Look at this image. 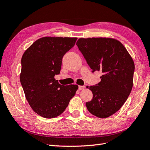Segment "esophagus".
<instances>
[{"instance_id": "obj_1", "label": "esophagus", "mask_w": 150, "mask_h": 150, "mask_svg": "<svg viewBox=\"0 0 150 150\" xmlns=\"http://www.w3.org/2000/svg\"><path fill=\"white\" fill-rule=\"evenodd\" d=\"M84 88H85V86H79V90H80V91L83 90Z\"/></svg>"}]
</instances>
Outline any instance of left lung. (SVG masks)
I'll list each match as a JSON object with an SVG mask.
<instances>
[{
    "label": "left lung",
    "instance_id": "1",
    "mask_svg": "<svg viewBox=\"0 0 150 150\" xmlns=\"http://www.w3.org/2000/svg\"><path fill=\"white\" fill-rule=\"evenodd\" d=\"M76 45L92 72L103 73L98 84L86 87L93 94L86 103L87 110L97 117L107 118L122 107L131 92L134 61L123 45L112 38H81Z\"/></svg>",
    "mask_w": 150,
    "mask_h": 150
}]
</instances>
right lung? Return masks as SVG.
I'll list each match as a JSON object with an SVG mask.
<instances>
[{"label":"right lung","instance_id":"right-lung-1","mask_svg":"<svg viewBox=\"0 0 150 150\" xmlns=\"http://www.w3.org/2000/svg\"><path fill=\"white\" fill-rule=\"evenodd\" d=\"M76 37H45L37 40L21 58L20 82L32 110L47 119L64 112L78 89L64 86L54 76L60 73L64 54L75 45Z\"/></svg>","mask_w":150,"mask_h":150}]
</instances>
